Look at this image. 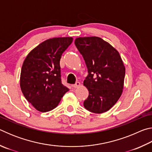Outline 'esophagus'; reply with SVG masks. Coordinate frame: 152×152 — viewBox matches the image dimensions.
Returning <instances> with one entry per match:
<instances>
[{
	"instance_id": "34e87169",
	"label": "esophagus",
	"mask_w": 152,
	"mask_h": 152,
	"mask_svg": "<svg viewBox=\"0 0 152 152\" xmlns=\"http://www.w3.org/2000/svg\"><path fill=\"white\" fill-rule=\"evenodd\" d=\"M80 86V83L79 82H76L75 84H74V85H73V87H74V88H78V87H79Z\"/></svg>"
}]
</instances>
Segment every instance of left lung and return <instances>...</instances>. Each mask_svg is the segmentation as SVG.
Masks as SVG:
<instances>
[{
    "mask_svg": "<svg viewBox=\"0 0 152 152\" xmlns=\"http://www.w3.org/2000/svg\"><path fill=\"white\" fill-rule=\"evenodd\" d=\"M74 43L88 68L83 84L89 94L84 107L92 113L106 112L119 99L124 86L125 68L119 53L95 36L78 37Z\"/></svg>",
    "mask_w": 152,
    "mask_h": 152,
    "instance_id": "1",
    "label": "left lung"
}]
</instances>
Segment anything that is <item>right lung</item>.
<instances>
[{
  "instance_id": "add662e5",
  "label": "right lung",
  "mask_w": 152,
  "mask_h": 152,
  "mask_svg": "<svg viewBox=\"0 0 152 152\" xmlns=\"http://www.w3.org/2000/svg\"><path fill=\"white\" fill-rule=\"evenodd\" d=\"M72 41L71 37L45 40L31 51L23 61L20 89L27 101L40 112L55 109L69 91L61 84L60 61Z\"/></svg>"
}]
</instances>
